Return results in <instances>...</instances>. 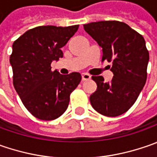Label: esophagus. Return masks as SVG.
I'll list each match as a JSON object with an SVG mask.
<instances>
[{
	"label": "esophagus",
	"mask_w": 157,
	"mask_h": 157,
	"mask_svg": "<svg viewBox=\"0 0 157 157\" xmlns=\"http://www.w3.org/2000/svg\"><path fill=\"white\" fill-rule=\"evenodd\" d=\"M91 78V76L87 74V73H82V80L85 81V80H89Z\"/></svg>",
	"instance_id": "1"
}]
</instances>
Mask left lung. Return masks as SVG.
Segmentation results:
<instances>
[{"label":"left lung","mask_w":157,"mask_h":157,"mask_svg":"<svg viewBox=\"0 0 157 157\" xmlns=\"http://www.w3.org/2000/svg\"><path fill=\"white\" fill-rule=\"evenodd\" d=\"M84 29L102 48V61L111 62L113 77L105 82L93 76L97 90L90 96L94 110L108 117L128 111L135 104L147 79L149 55L142 35L118 21H101L84 25Z\"/></svg>","instance_id":"left-lung-1"}]
</instances>
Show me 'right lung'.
Here are the masks:
<instances>
[{"mask_svg": "<svg viewBox=\"0 0 157 157\" xmlns=\"http://www.w3.org/2000/svg\"><path fill=\"white\" fill-rule=\"evenodd\" d=\"M78 29V25L38 26L13 44L9 58L13 85L24 106L37 119L52 121L61 116L68 107L70 94L81 81L78 72L62 75L51 67L52 61L63 57L61 48Z\"/></svg>", "mask_w": 157, "mask_h": 157, "instance_id": "1", "label": "right lung"}]
</instances>
